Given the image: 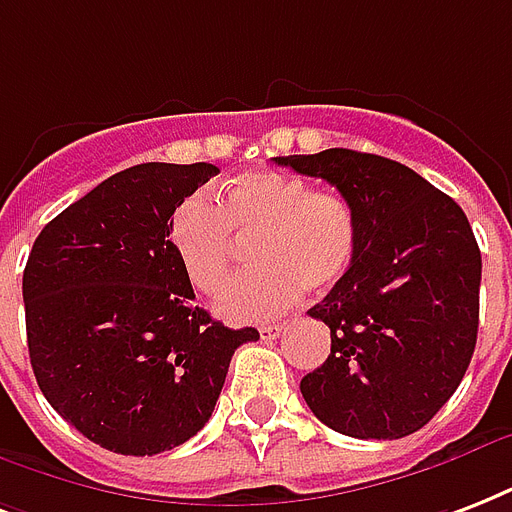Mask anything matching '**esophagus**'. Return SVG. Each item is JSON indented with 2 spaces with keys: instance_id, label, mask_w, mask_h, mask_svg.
Returning a JSON list of instances; mask_svg holds the SVG:
<instances>
[{
  "instance_id": "34e87169",
  "label": "esophagus",
  "mask_w": 512,
  "mask_h": 512,
  "mask_svg": "<svg viewBox=\"0 0 512 512\" xmlns=\"http://www.w3.org/2000/svg\"><path fill=\"white\" fill-rule=\"evenodd\" d=\"M282 330H284L282 322H273V325H260V335H263V338H268V341H271V338H279V335H282Z\"/></svg>"
}]
</instances>
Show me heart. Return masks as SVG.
I'll use <instances>...</instances> for the list:
<instances>
[{
    "instance_id": "1",
    "label": "heart",
    "mask_w": 512,
    "mask_h": 512,
    "mask_svg": "<svg viewBox=\"0 0 512 512\" xmlns=\"http://www.w3.org/2000/svg\"><path fill=\"white\" fill-rule=\"evenodd\" d=\"M252 271L217 300L230 322L282 314L308 292L341 282L357 252V214L335 190H311L298 174L244 171L222 182L220 201L187 195L174 209L169 241L190 287L214 295L230 276L241 241Z\"/></svg>"
}]
</instances>
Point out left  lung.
Instances as JSON below:
<instances>
[{
  "instance_id": "1",
  "label": "left lung",
  "mask_w": 512,
  "mask_h": 512,
  "mask_svg": "<svg viewBox=\"0 0 512 512\" xmlns=\"http://www.w3.org/2000/svg\"><path fill=\"white\" fill-rule=\"evenodd\" d=\"M276 163L330 182L357 214L354 263L308 308L330 327V354L300 381L303 400L349 438H405L448 403L473 360V228L454 198L381 155L333 147Z\"/></svg>"
}]
</instances>
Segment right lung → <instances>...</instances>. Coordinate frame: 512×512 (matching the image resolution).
Segmentation results:
<instances>
[{
    "label": "right lung",
    "mask_w": 512,
    "mask_h": 512,
    "mask_svg": "<svg viewBox=\"0 0 512 512\" xmlns=\"http://www.w3.org/2000/svg\"><path fill=\"white\" fill-rule=\"evenodd\" d=\"M212 163H139L50 220L23 271L26 341L42 395L107 451L152 456L204 427L233 351L230 330L193 306L169 241L171 214L217 174Z\"/></svg>",
    "instance_id": "obj_1"
}]
</instances>
